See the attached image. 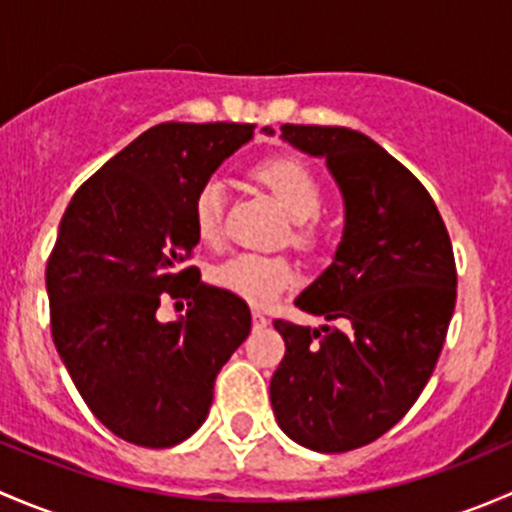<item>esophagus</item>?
<instances>
[{
	"mask_svg": "<svg viewBox=\"0 0 512 512\" xmlns=\"http://www.w3.org/2000/svg\"><path fill=\"white\" fill-rule=\"evenodd\" d=\"M252 324H255V329H262L270 324V319H267V314L260 312V309H252Z\"/></svg>",
	"mask_w": 512,
	"mask_h": 512,
	"instance_id": "obj_1",
	"label": "esophagus"
}]
</instances>
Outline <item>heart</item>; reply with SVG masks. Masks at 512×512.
<instances>
[{"label":"heart","instance_id":"1","mask_svg":"<svg viewBox=\"0 0 512 512\" xmlns=\"http://www.w3.org/2000/svg\"><path fill=\"white\" fill-rule=\"evenodd\" d=\"M252 180L260 183L292 218V242L312 247L319 242L317 213L324 203V190L317 173L294 156H272L252 165ZM225 190L218 180H205L193 198V225L203 242L215 245L223 237ZM297 280V270L282 255L242 252L213 270V282L245 302L265 307Z\"/></svg>","mask_w":512,"mask_h":512}]
</instances>
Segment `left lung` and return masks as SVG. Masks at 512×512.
Returning <instances> with one entry per match:
<instances>
[{
    "instance_id": "left-lung-1",
    "label": "left lung",
    "mask_w": 512,
    "mask_h": 512,
    "mask_svg": "<svg viewBox=\"0 0 512 512\" xmlns=\"http://www.w3.org/2000/svg\"><path fill=\"white\" fill-rule=\"evenodd\" d=\"M280 131L327 160L347 218L334 262L294 299L329 324L275 319L287 349L270 381L272 411L312 451H354L396 426L436 369L456 307L451 237L421 180L369 136L294 123Z\"/></svg>"
}]
</instances>
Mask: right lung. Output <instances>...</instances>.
I'll return each instance as SVG.
<instances>
[{
	"instance_id": "obj_1",
	"label": "right lung",
	"mask_w": 512,
	"mask_h": 512,
	"mask_svg": "<svg viewBox=\"0 0 512 512\" xmlns=\"http://www.w3.org/2000/svg\"><path fill=\"white\" fill-rule=\"evenodd\" d=\"M252 123H160L74 193L46 262L51 337L94 416L118 438L170 448L200 428L215 376L252 327L245 299L185 267L193 198ZM165 298L189 312L163 325Z\"/></svg>"
}]
</instances>
